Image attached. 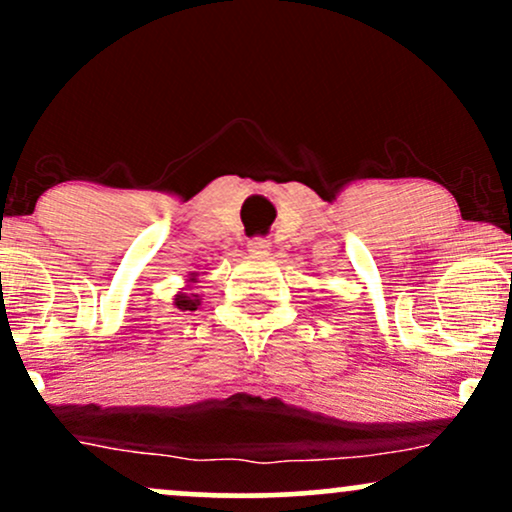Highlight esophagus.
I'll list each match as a JSON object with an SVG mask.
<instances>
[{
	"mask_svg": "<svg viewBox=\"0 0 512 512\" xmlns=\"http://www.w3.org/2000/svg\"><path fill=\"white\" fill-rule=\"evenodd\" d=\"M248 250L255 257H264V255H269V250H272V243H269L267 238H252L248 243Z\"/></svg>",
	"mask_w": 512,
	"mask_h": 512,
	"instance_id": "1",
	"label": "esophagus"
}]
</instances>
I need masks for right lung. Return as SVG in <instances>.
Segmentation results:
<instances>
[{"label": "right lung", "mask_w": 512, "mask_h": 512, "mask_svg": "<svg viewBox=\"0 0 512 512\" xmlns=\"http://www.w3.org/2000/svg\"><path fill=\"white\" fill-rule=\"evenodd\" d=\"M197 276H199L197 272H192L190 276H187V289H180L178 293H175L173 303L178 310H197V305L202 303L199 293H192V286L197 284Z\"/></svg>", "instance_id": "right-lung-1"}]
</instances>
